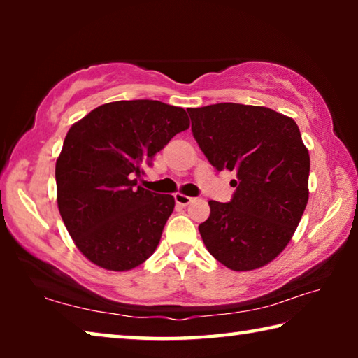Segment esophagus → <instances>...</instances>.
I'll return each instance as SVG.
<instances>
[{
	"instance_id": "obj_1",
	"label": "esophagus",
	"mask_w": 358,
	"mask_h": 358,
	"mask_svg": "<svg viewBox=\"0 0 358 358\" xmlns=\"http://www.w3.org/2000/svg\"><path fill=\"white\" fill-rule=\"evenodd\" d=\"M194 201L192 197L189 196H185V194H175V202H177L178 205H181V207H186V205H189L191 202Z\"/></svg>"
}]
</instances>
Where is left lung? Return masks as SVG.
Instances as JSON below:
<instances>
[{
  "label": "left lung",
  "instance_id": "8db88e82",
  "mask_svg": "<svg viewBox=\"0 0 358 358\" xmlns=\"http://www.w3.org/2000/svg\"><path fill=\"white\" fill-rule=\"evenodd\" d=\"M192 136L216 171H235L230 202L210 201L199 232L235 271L271 262L292 238L308 203L310 155L292 118L234 102L187 108Z\"/></svg>",
  "mask_w": 358,
  "mask_h": 358
}]
</instances>
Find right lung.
Returning a JSON list of instances; mask_svg holds the SVG:
<instances>
[{
	"instance_id": "add662e5",
	"label": "right lung",
	"mask_w": 358,
	"mask_h": 358,
	"mask_svg": "<svg viewBox=\"0 0 358 358\" xmlns=\"http://www.w3.org/2000/svg\"><path fill=\"white\" fill-rule=\"evenodd\" d=\"M187 128L185 108L151 99L108 102L71 126L57 159V201L88 260L126 271L155 252L175 199L137 186L135 177Z\"/></svg>"
}]
</instances>
